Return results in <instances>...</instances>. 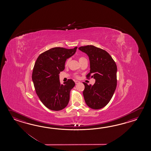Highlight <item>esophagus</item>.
Here are the masks:
<instances>
[{
    "label": "esophagus",
    "mask_w": 151,
    "mask_h": 151,
    "mask_svg": "<svg viewBox=\"0 0 151 151\" xmlns=\"http://www.w3.org/2000/svg\"><path fill=\"white\" fill-rule=\"evenodd\" d=\"M79 83H80V81H78V80H76V81H75V83H76V84Z\"/></svg>",
    "instance_id": "1"
}]
</instances>
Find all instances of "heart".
<instances>
[{"label":"heart","mask_w":151,"mask_h":151,"mask_svg":"<svg viewBox=\"0 0 151 151\" xmlns=\"http://www.w3.org/2000/svg\"><path fill=\"white\" fill-rule=\"evenodd\" d=\"M84 59H86V58H83V57H80V58H79V61H81L82 60H83ZM70 58H68V59L66 60V62H65V65H66V66H68V64H69V63H70ZM76 77H78L76 76Z\"/></svg>","instance_id":"heart-1"}]
</instances>
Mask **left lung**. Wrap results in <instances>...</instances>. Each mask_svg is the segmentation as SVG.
<instances>
[{"mask_svg":"<svg viewBox=\"0 0 151 151\" xmlns=\"http://www.w3.org/2000/svg\"><path fill=\"white\" fill-rule=\"evenodd\" d=\"M79 50L86 53L90 61L91 76L96 79L92 86L83 83V97L87 105L92 109H98L107 105L112 98L117 83V67L109 53L93 45L81 46Z\"/></svg>","mask_w":151,"mask_h":151,"instance_id":"1","label":"left lung"}]
</instances>
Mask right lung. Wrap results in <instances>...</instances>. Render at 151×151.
<instances>
[{
    "instance_id": "obj_1",
    "label": "right lung",
    "mask_w": 151,
    "mask_h": 151,
    "mask_svg": "<svg viewBox=\"0 0 151 151\" xmlns=\"http://www.w3.org/2000/svg\"><path fill=\"white\" fill-rule=\"evenodd\" d=\"M77 49V47L52 48L39 55L35 61L32 81L39 98L48 109L60 111L68 105L75 83L68 79L60 84L59 74L64 70L66 59L74 55Z\"/></svg>"
}]
</instances>
